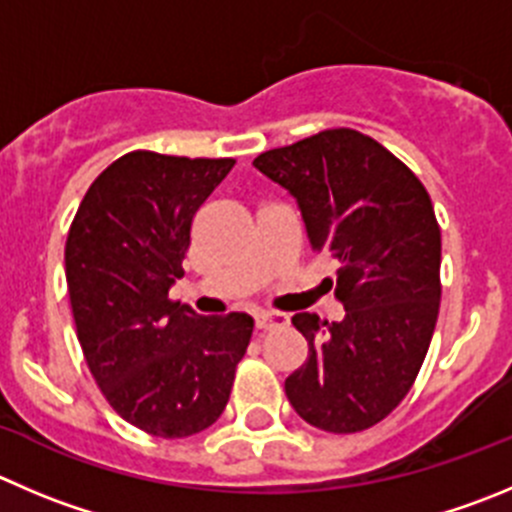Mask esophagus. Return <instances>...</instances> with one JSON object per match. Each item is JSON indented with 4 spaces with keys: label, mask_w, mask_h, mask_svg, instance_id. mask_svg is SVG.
<instances>
[{
    "label": "esophagus",
    "mask_w": 512,
    "mask_h": 512,
    "mask_svg": "<svg viewBox=\"0 0 512 512\" xmlns=\"http://www.w3.org/2000/svg\"><path fill=\"white\" fill-rule=\"evenodd\" d=\"M289 324L284 314H261L256 316V332H274V329H281V326Z\"/></svg>",
    "instance_id": "esophagus-1"
}]
</instances>
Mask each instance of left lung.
I'll list each match as a JSON object with an SVG mask.
<instances>
[{
  "label": "left lung",
  "instance_id": "8db88e82",
  "mask_svg": "<svg viewBox=\"0 0 512 512\" xmlns=\"http://www.w3.org/2000/svg\"><path fill=\"white\" fill-rule=\"evenodd\" d=\"M253 165L299 203L311 248L339 261L344 319L301 311L309 359L284 389L301 420L334 435L382 422L415 384L440 311V223L422 180L352 128L321 130Z\"/></svg>",
  "mask_w": 512,
  "mask_h": 512
}]
</instances>
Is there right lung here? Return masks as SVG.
I'll return each instance as SVG.
<instances>
[{
    "label": "right lung",
    "instance_id": "right-lung-1",
    "mask_svg": "<svg viewBox=\"0 0 512 512\" xmlns=\"http://www.w3.org/2000/svg\"><path fill=\"white\" fill-rule=\"evenodd\" d=\"M236 165L133 150L87 188L65 243L82 354L115 412L153 437L206 430L226 410L253 319L198 316L168 289L196 211Z\"/></svg>",
    "mask_w": 512,
    "mask_h": 512
}]
</instances>
